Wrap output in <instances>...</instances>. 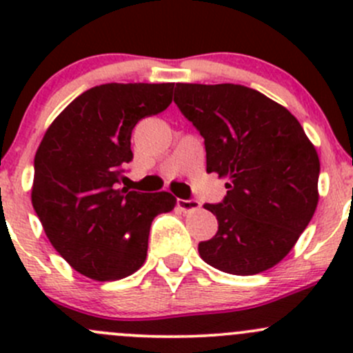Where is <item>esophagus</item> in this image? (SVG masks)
I'll use <instances>...</instances> for the list:
<instances>
[{"instance_id": "34e87169", "label": "esophagus", "mask_w": 353, "mask_h": 353, "mask_svg": "<svg viewBox=\"0 0 353 353\" xmlns=\"http://www.w3.org/2000/svg\"><path fill=\"white\" fill-rule=\"evenodd\" d=\"M177 206H179L184 213H190L194 212V210H199L201 203H199L198 199H177Z\"/></svg>"}]
</instances>
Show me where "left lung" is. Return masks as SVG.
Here are the masks:
<instances>
[{
    "instance_id": "obj_1",
    "label": "left lung",
    "mask_w": 353,
    "mask_h": 353,
    "mask_svg": "<svg viewBox=\"0 0 353 353\" xmlns=\"http://www.w3.org/2000/svg\"><path fill=\"white\" fill-rule=\"evenodd\" d=\"M174 102L205 138L206 172L227 179L223 201L205 205L219 230L198 244L201 259L243 276L275 266L318 206L314 145L283 105L244 85L176 83Z\"/></svg>"
}]
</instances>
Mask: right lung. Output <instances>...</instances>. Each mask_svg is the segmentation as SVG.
I'll return each mask as SVG.
<instances>
[{"label":"right lung","instance_id":"add662e5","mask_svg":"<svg viewBox=\"0 0 353 353\" xmlns=\"http://www.w3.org/2000/svg\"><path fill=\"white\" fill-rule=\"evenodd\" d=\"M174 83H105L52 121L34 159L32 205L56 251L81 275L121 280L141 268L150 225L176 206L167 191L119 188L131 131L172 102Z\"/></svg>","mask_w":353,"mask_h":353}]
</instances>
